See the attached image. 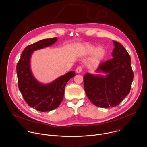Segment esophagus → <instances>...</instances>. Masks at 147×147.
Wrapping results in <instances>:
<instances>
[{
	"label": "esophagus",
	"mask_w": 147,
	"mask_h": 147,
	"mask_svg": "<svg viewBox=\"0 0 147 147\" xmlns=\"http://www.w3.org/2000/svg\"><path fill=\"white\" fill-rule=\"evenodd\" d=\"M82 69H83V67L80 66V67H78L76 69V72L77 73H80L82 71Z\"/></svg>",
	"instance_id": "1"
}]
</instances>
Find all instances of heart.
<instances>
[{
    "label": "heart",
    "mask_w": 147,
    "mask_h": 147,
    "mask_svg": "<svg viewBox=\"0 0 147 147\" xmlns=\"http://www.w3.org/2000/svg\"><path fill=\"white\" fill-rule=\"evenodd\" d=\"M82 50L84 54H90L93 53V58L95 60H101L104 57L105 50L102 47H96L92 45H86L82 47Z\"/></svg>",
    "instance_id": "heart-1"
}]
</instances>
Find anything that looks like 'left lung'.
Listing matches in <instances>:
<instances>
[{
	"label": "left lung",
	"instance_id": "obj_1",
	"mask_svg": "<svg viewBox=\"0 0 147 147\" xmlns=\"http://www.w3.org/2000/svg\"><path fill=\"white\" fill-rule=\"evenodd\" d=\"M112 59L100 64L96 72L103 76L86 74L83 76L86 94L95 105L102 108L116 107L130 93L133 79L131 58L123 46L113 41Z\"/></svg>",
	"mask_w": 147,
	"mask_h": 147
}]
</instances>
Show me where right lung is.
Masks as SVG:
<instances>
[{"mask_svg":"<svg viewBox=\"0 0 147 147\" xmlns=\"http://www.w3.org/2000/svg\"><path fill=\"white\" fill-rule=\"evenodd\" d=\"M57 40V38L46 39L28 45L23 50L17 65L18 86L25 101L41 112L53 110L60 105L67 82L75 75L74 71L68 72L46 85L39 83L33 76L29 64L32 52L51 46Z\"/></svg>","mask_w":147,"mask_h":147,"instance_id":"right-lung-1","label":"right lung"}]
</instances>
